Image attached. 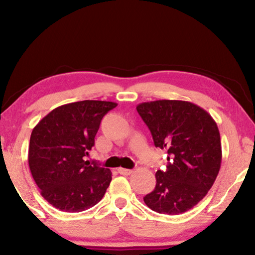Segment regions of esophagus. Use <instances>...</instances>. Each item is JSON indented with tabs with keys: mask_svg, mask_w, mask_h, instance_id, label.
<instances>
[{
	"mask_svg": "<svg viewBox=\"0 0 255 255\" xmlns=\"http://www.w3.org/2000/svg\"><path fill=\"white\" fill-rule=\"evenodd\" d=\"M133 172L132 169H127V168H118V173L122 174V175H130V174Z\"/></svg>",
	"mask_w": 255,
	"mask_h": 255,
	"instance_id": "esophagus-1",
	"label": "esophagus"
}]
</instances>
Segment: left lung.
Wrapping results in <instances>:
<instances>
[{"label":"left lung","mask_w":255,"mask_h":255,"mask_svg":"<svg viewBox=\"0 0 255 255\" xmlns=\"http://www.w3.org/2000/svg\"><path fill=\"white\" fill-rule=\"evenodd\" d=\"M137 111L155 147L168 154L166 170L155 173V188L144 202L159 214H183L203 200L218 175L222 144L217 124L204 109L187 101L144 102Z\"/></svg>","instance_id":"8db88e82"}]
</instances>
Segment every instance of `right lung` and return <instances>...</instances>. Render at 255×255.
<instances>
[{"mask_svg": "<svg viewBox=\"0 0 255 255\" xmlns=\"http://www.w3.org/2000/svg\"><path fill=\"white\" fill-rule=\"evenodd\" d=\"M117 103L80 101L55 108L33 128L29 167L40 194L51 205L80 212L102 200L111 170L83 156L95 144L101 121Z\"/></svg>", "mask_w": 255, "mask_h": 255, "instance_id": "add662e5", "label": "right lung"}]
</instances>
